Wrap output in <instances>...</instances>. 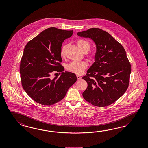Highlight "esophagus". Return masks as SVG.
Segmentation results:
<instances>
[{
  "instance_id": "esophagus-1",
  "label": "esophagus",
  "mask_w": 148,
  "mask_h": 148,
  "mask_svg": "<svg viewBox=\"0 0 148 148\" xmlns=\"http://www.w3.org/2000/svg\"><path fill=\"white\" fill-rule=\"evenodd\" d=\"M77 78L78 80H79V79H81V77H80V76L77 75Z\"/></svg>"
}]
</instances>
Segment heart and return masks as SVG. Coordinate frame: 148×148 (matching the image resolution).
Segmentation results:
<instances>
[{
  "label": "heart",
  "instance_id": "obj_1",
  "mask_svg": "<svg viewBox=\"0 0 148 148\" xmlns=\"http://www.w3.org/2000/svg\"><path fill=\"white\" fill-rule=\"evenodd\" d=\"M76 42H77V45H78V47L80 49L82 52H84L85 50L89 51L90 49V44L86 40H85L83 39H78ZM66 47V46L65 45H63L61 47L60 54L62 57H63L65 56ZM88 59L89 61L93 62L95 58L93 56L89 55L88 56ZM88 64L87 63V62L85 61H82V62L74 61L71 63L69 65H68L67 66V70L70 72L76 73L77 75H80L84 72L85 70L88 67Z\"/></svg>",
  "mask_w": 148,
  "mask_h": 148
}]
</instances>
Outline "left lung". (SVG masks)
<instances>
[{"label": "left lung", "mask_w": 148, "mask_h": 148, "mask_svg": "<svg viewBox=\"0 0 148 148\" xmlns=\"http://www.w3.org/2000/svg\"><path fill=\"white\" fill-rule=\"evenodd\" d=\"M77 35L91 38L96 45L95 62L83 77L88 83L83 98L96 106H109L125 93L129 84L131 66L125 49L111 34L98 28Z\"/></svg>", "instance_id": "left-lung-1"}]
</instances>
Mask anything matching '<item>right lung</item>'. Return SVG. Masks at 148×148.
I'll list each match as a JSON object with an SVG mask.
<instances>
[{
	"label": "right lung",
	"mask_w": 148,
	"mask_h": 148,
	"mask_svg": "<svg viewBox=\"0 0 148 148\" xmlns=\"http://www.w3.org/2000/svg\"><path fill=\"white\" fill-rule=\"evenodd\" d=\"M72 34L73 30L50 27L26 45L20 64L21 85L26 93L40 104L51 106L60 101L77 80L76 75L64 72L60 64L62 43ZM53 72L61 75L52 79L50 76Z\"/></svg>",
	"instance_id": "obj_1"
}]
</instances>
